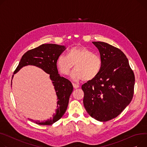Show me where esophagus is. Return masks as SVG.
Masks as SVG:
<instances>
[{
  "instance_id": "obj_1",
  "label": "esophagus",
  "mask_w": 147,
  "mask_h": 147,
  "mask_svg": "<svg viewBox=\"0 0 147 147\" xmlns=\"http://www.w3.org/2000/svg\"><path fill=\"white\" fill-rule=\"evenodd\" d=\"M73 87L75 89H78V88H79V87H80L79 85L76 84H75V83H73Z\"/></svg>"
}]
</instances>
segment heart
Here are the masks:
<instances>
[{"label": "heart", "mask_w": 147, "mask_h": 147, "mask_svg": "<svg viewBox=\"0 0 147 147\" xmlns=\"http://www.w3.org/2000/svg\"><path fill=\"white\" fill-rule=\"evenodd\" d=\"M74 65L71 74L74 81H92L99 74L102 62L100 57L87 47H75L68 51L67 55L61 54L57 60L58 70L64 75L69 74Z\"/></svg>", "instance_id": "1"}]
</instances>
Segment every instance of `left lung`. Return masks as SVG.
I'll return each instance as SVG.
<instances>
[{"label":"left lung","mask_w":147,"mask_h":147,"mask_svg":"<svg viewBox=\"0 0 147 147\" xmlns=\"http://www.w3.org/2000/svg\"><path fill=\"white\" fill-rule=\"evenodd\" d=\"M100 53V71L82 86L83 104L91 117L106 122L118 116L131 103L135 76L124 53L109 44L92 42Z\"/></svg>","instance_id":"obj_1"}]
</instances>
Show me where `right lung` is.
Instances as JSON below:
<instances>
[{"instance_id":"1","label":"right lung","mask_w":147,"mask_h":147,"mask_svg":"<svg viewBox=\"0 0 147 147\" xmlns=\"http://www.w3.org/2000/svg\"><path fill=\"white\" fill-rule=\"evenodd\" d=\"M65 49L64 45L46 44L29 50L23 55L14 72V74H16L25 66L34 65L40 68L50 75V79L54 86L57 97V108L55 109V113L53 115V118L42 122L34 121L36 124L52 125L59 120L67 110L70 96L73 90V87L69 80L61 77L58 74L57 67V58ZM13 77V76L12 79Z\"/></svg>"}]
</instances>
